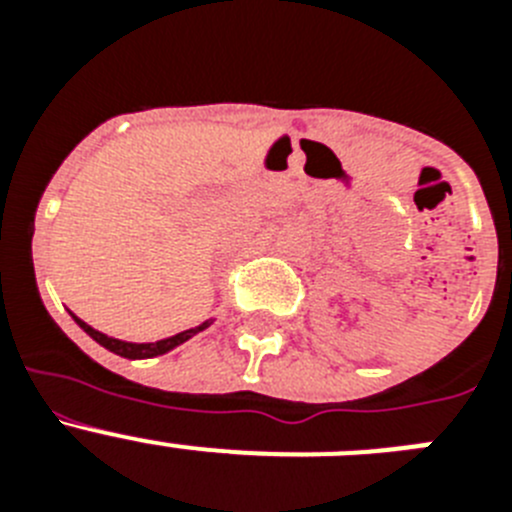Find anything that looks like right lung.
I'll return each instance as SVG.
<instances>
[{
    "mask_svg": "<svg viewBox=\"0 0 512 512\" xmlns=\"http://www.w3.org/2000/svg\"><path fill=\"white\" fill-rule=\"evenodd\" d=\"M74 320H76V323H79V328H84V333H89V336H92L94 341L99 343V346H104V348H107V351H112V354H117V356H125V359H153V356L166 354V351L176 348V346H179V343L189 341V338L197 336L200 330H205L207 325L212 323V320H205V323L197 325V328L182 330V333H176V336L164 338V341H156V343H128V341H117V338L104 336V333L94 330L92 325H87L81 318H76V315H74Z\"/></svg>",
    "mask_w": 512,
    "mask_h": 512,
    "instance_id": "add662e5",
    "label": "right lung"
}]
</instances>
